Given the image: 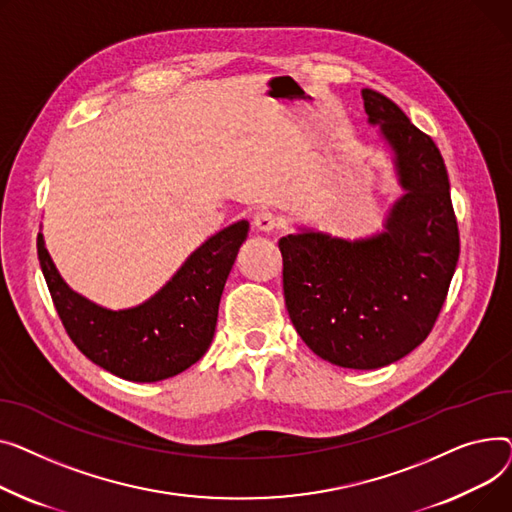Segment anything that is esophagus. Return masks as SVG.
Segmentation results:
<instances>
[{"mask_svg":"<svg viewBox=\"0 0 512 512\" xmlns=\"http://www.w3.org/2000/svg\"><path fill=\"white\" fill-rule=\"evenodd\" d=\"M277 225H279V221L273 213H270V210H260V213L254 215V227L262 233H270Z\"/></svg>","mask_w":512,"mask_h":512,"instance_id":"34e87169","label":"esophagus"}]
</instances>
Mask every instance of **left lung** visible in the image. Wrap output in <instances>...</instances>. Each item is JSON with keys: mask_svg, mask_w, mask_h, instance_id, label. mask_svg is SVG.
I'll return each instance as SVG.
<instances>
[{"mask_svg": "<svg viewBox=\"0 0 512 512\" xmlns=\"http://www.w3.org/2000/svg\"><path fill=\"white\" fill-rule=\"evenodd\" d=\"M403 194L382 229L333 237L299 227L281 237L283 291L304 343L326 362L376 370L422 345L440 314L459 260V229L444 159L397 103L362 90Z\"/></svg>", "mask_w": 512, "mask_h": 512, "instance_id": "1", "label": "left lung"}]
</instances>
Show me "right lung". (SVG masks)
<instances>
[{
    "label": "right lung",
    "instance_id": "add662e5",
    "mask_svg": "<svg viewBox=\"0 0 512 512\" xmlns=\"http://www.w3.org/2000/svg\"><path fill=\"white\" fill-rule=\"evenodd\" d=\"M250 231L237 221L196 248L146 302L109 310L74 291L59 275L43 233L39 262L55 310L74 345L99 368L132 382H159L188 370L213 343L221 295Z\"/></svg>",
    "mask_w": 512,
    "mask_h": 512
}]
</instances>
